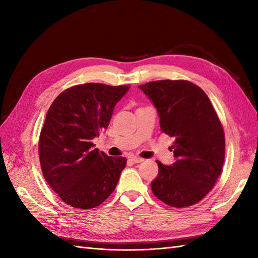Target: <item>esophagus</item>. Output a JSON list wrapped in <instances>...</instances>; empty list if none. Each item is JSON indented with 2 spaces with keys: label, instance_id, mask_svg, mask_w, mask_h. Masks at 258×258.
<instances>
[{
  "label": "esophagus",
  "instance_id": "esophagus-1",
  "mask_svg": "<svg viewBox=\"0 0 258 258\" xmlns=\"http://www.w3.org/2000/svg\"><path fill=\"white\" fill-rule=\"evenodd\" d=\"M130 161H132L133 163H142L144 160L138 156H130Z\"/></svg>",
  "mask_w": 258,
  "mask_h": 258
}]
</instances>
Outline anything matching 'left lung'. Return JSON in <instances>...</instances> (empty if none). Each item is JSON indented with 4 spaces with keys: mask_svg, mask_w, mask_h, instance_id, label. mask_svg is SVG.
<instances>
[{
    "mask_svg": "<svg viewBox=\"0 0 258 258\" xmlns=\"http://www.w3.org/2000/svg\"><path fill=\"white\" fill-rule=\"evenodd\" d=\"M160 115L163 133L174 138L176 162L156 161L158 174L151 187L158 200L183 208L210 193L222 172L225 135L210 98L200 86L184 80H162L140 85Z\"/></svg>",
    "mask_w": 258,
    "mask_h": 258,
    "instance_id": "left-lung-1",
    "label": "left lung"
}]
</instances>
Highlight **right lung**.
Segmentation results:
<instances>
[{
  "label": "right lung",
  "mask_w": 258,
  "mask_h": 258,
  "mask_svg": "<svg viewBox=\"0 0 258 258\" xmlns=\"http://www.w3.org/2000/svg\"><path fill=\"white\" fill-rule=\"evenodd\" d=\"M128 90L130 85H75L48 108L38 141L41 168L68 205L94 208L116 187L126 158L98 152L92 140L107 128L115 105Z\"/></svg>",
  "instance_id": "add662e5"
}]
</instances>
